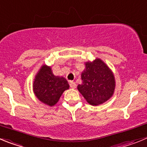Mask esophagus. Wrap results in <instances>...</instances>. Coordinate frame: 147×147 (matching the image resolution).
<instances>
[{
	"mask_svg": "<svg viewBox=\"0 0 147 147\" xmlns=\"http://www.w3.org/2000/svg\"><path fill=\"white\" fill-rule=\"evenodd\" d=\"M69 86L72 88H76V84H75V82L73 81H69Z\"/></svg>",
	"mask_w": 147,
	"mask_h": 147,
	"instance_id": "1",
	"label": "esophagus"
}]
</instances>
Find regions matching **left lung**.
<instances>
[{"mask_svg":"<svg viewBox=\"0 0 147 147\" xmlns=\"http://www.w3.org/2000/svg\"><path fill=\"white\" fill-rule=\"evenodd\" d=\"M81 79L83 82L78 86V89L91 105L102 104L113 96L116 85L114 75L101 59L86 62Z\"/></svg>","mask_w":147,"mask_h":147,"instance_id":"obj_1","label":"left lung"}]
</instances>
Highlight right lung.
I'll use <instances>...</instances> for the list:
<instances>
[{
    "label": "right lung",
    "mask_w": 147,
    "mask_h": 147,
    "mask_svg": "<svg viewBox=\"0 0 147 147\" xmlns=\"http://www.w3.org/2000/svg\"><path fill=\"white\" fill-rule=\"evenodd\" d=\"M69 85L63 77L53 75L51 67L43 65L36 75L33 90L36 96L42 102L53 106Z\"/></svg>",
    "instance_id": "right-lung-1"
}]
</instances>
